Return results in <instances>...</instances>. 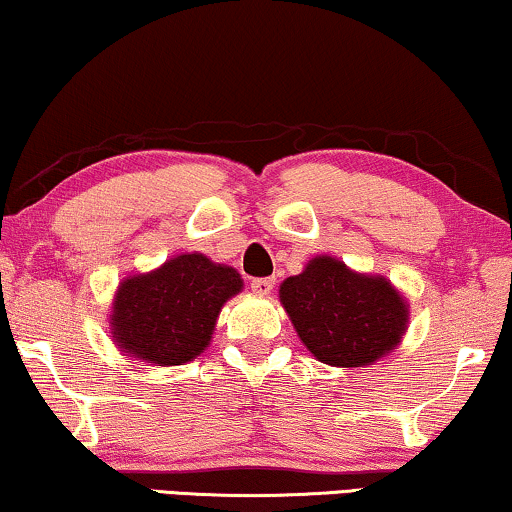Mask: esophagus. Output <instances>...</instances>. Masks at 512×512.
Wrapping results in <instances>:
<instances>
[{"mask_svg":"<svg viewBox=\"0 0 512 512\" xmlns=\"http://www.w3.org/2000/svg\"><path fill=\"white\" fill-rule=\"evenodd\" d=\"M272 286H275V279L272 277H258L251 282V291H254L256 296H270Z\"/></svg>","mask_w":512,"mask_h":512,"instance_id":"1","label":"esophagus"}]
</instances>
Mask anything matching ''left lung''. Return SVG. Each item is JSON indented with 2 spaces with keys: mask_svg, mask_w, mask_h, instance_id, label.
I'll return each instance as SVG.
<instances>
[{
  "mask_svg": "<svg viewBox=\"0 0 512 512\" xmlns=\"http://www.w3.org/2000/svg\"><path fill=\"white\" fill-rule=\"evenodd\" d=\"M298 338L321 363L373 366L394 352L408 328V300L380 275H361L333 256H317L279 286Z\"/></svg>",
  "mask_w": 512,
  "mask_h": 512,
  "instance_id": "1",
  "label": "left lung"
}]
</instances>
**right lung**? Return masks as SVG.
<instances>
[{"instance_id":"obj_1","label":"right lung","mask_w":512,"mask_h":512,"mask_svg":"<svg viewBox=\"0 0 512 512\" xmlns=\"http://www.w3.org/2000/svg\"><path fill=\"white\" fill-rule=\"evenodd\" d=\"M235 268L181 254L146 275L125 277L111 305L114 345L151 366H184L205 352L226 300L242 291Z\"/></svg>"}]
</instances>
